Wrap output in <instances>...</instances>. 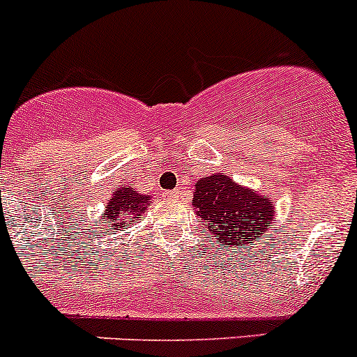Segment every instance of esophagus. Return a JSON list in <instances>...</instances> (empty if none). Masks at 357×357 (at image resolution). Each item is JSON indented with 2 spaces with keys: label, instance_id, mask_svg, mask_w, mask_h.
<instances>
[{
  "label": "esophagus",
  "instance_id": "obj_1",
  "mask_svg": "<svg viewBox=\"0 0 357 357\" xmlns=\"http://www.w3.org/2000/svg\"><path fill=\"white\" fill-rule=\"evenodd\" d=\"M178 197H179L178 190H172V192L164 193V200H178Z\"/></svg>",
  "mask_w": 357,
  "mask_h": 357
}]
</instances>
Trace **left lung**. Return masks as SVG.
Returning a JSON list of instances; mask_svg holds the SVG:
<instances>
[{
	"label": "left lung",
	"mask_w": 357,
	"mask_h": 357,
	"mask_svg": "<svg viewBox=\"0 0 357 357\" xmlns=\"http://www.w3.org/2000/svg\"><path fill=\"white\" fill-rule=\"evenodd\" d=\"M192 205L202 225L222 245L245 247L261 240L275 219V204L268 195L238 185L225 172L200 178Z\"/></svg>",
	"instance_id": "left-lung-1"
}]
</instances>
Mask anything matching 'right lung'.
Listing matches in <instances>:
<instances>
[{
    "mask_svg": "<svg viewBox=\"0 0 357 357\" xmlns=\"http://www.w3.org/2000/svg\"><path fill=\"white\" fill-rule=\"evenodd\" d=\"M150 204H152V195H142L131 186L122 185L112 193L105 212L102 214V221L112 222L115 229H126L139 221Z\"/></svg>",
    "mask_w": 357,
    "mask_h": 357,
    "instance_id": "add662e5",
    "label": "right lung"
}]
</instances>
